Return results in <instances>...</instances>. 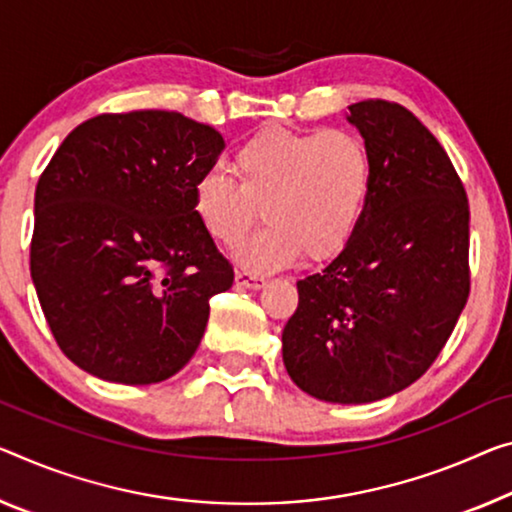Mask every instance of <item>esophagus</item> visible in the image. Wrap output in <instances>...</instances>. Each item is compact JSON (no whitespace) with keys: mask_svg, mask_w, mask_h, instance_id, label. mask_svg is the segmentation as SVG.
I'll return each instance as SVG.
<instances>
[{"mask_svg":"<svg viewBox=\"0 0 512 512\" xmlns=\"http://www.w3.org/2000/svg\"><path fill=\"white\" fill-rule=\"evenodd\" d=\"M265 279L258 277V274L251 272H235V286L240 288H249V290H261L265 286Z\"/></svg>","mask_w":512,"mask_h":512,"instance_id":"obj_1","label":"esophagus"}]
</instances>
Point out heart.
Masks as SVG:
<instances>
[{
  "label": "heart",
  "mask_w": 512,
  "mask_h": 512,
  "mask_svg": "<svg viewBox=\"0 0 512 512\" xmlns=\"http://www.w3.org/2000/svg\"><path fill=\"white\" fill-rule=\"evenodd\" d=\"M235 180L210 171L192 187L203 233L233 247L263 212L267 226L235 251V265L272 274L306 254L329 261L350 245L373 190L364 139L348 130L295 132L265 128L233 155Z\"/></svg>",
  "instance_id": "obj_1"
}]
</instances>
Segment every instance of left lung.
<instances>
[{
    "label": "left lung",
    "instance_id": "1",
    "mask_svg": "<svg viewBox=\"0 0 512 512\" xmlns=\"http://www.w3.org/2000/svg\"><path fill=\"white\" fill-rule=\"evenodd\" d=\"M348 109L371 153V199L350 245L297 281L281 343L302 391L361 405L410 387L451 336L469 297V203L410 109L387 100Z\"/></svg>",
    "mask_w": 512,
    "mask_h": 512
}]
</instances>
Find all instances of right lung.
Instances as JSON below:
<instances>
[{
	"instance_id": "right-lung-1",
	"label": "right lung",
	"mask_w": 512,
	"mask_h": 512,
	"mask_svg": "<svg viewBox=\"0 0 512 512\" xmlns=\"http://www.w3.org/2000/svg\"><path fill=\"white\" fill-rule=\"evenodd\" d=\"M224 139L178 112L102 114L36 185L31 279L64 355L119 384L176 375L233 267L196 222L192 187Z\"/></svg>"
}]
</instances>
